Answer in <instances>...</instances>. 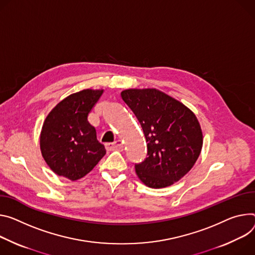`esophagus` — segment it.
I'll use <instances>...</instances> for the list:
<instances>
[{
    "label": "esophagus",
    "instance_id": "esophagus-1",
    "mask_svg": "<svg viewBox=\"0 0 255 255\" xmlns=\"http://www.w3.org/2000/svg\"><path fill=\"white\" fill-rule=\"evenodd\" d=\"M106 147L108 150H123L124 145L121 140H118L114 143H107Z\"/></svg>",
    "mask_w": 255,
    "mask_h": 255
}]
</instances>
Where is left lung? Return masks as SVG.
<instances>
[{
	"instance_id": "1",
	"label": "left lung",
	"mask_w": 255,
	"mask_h": 255,
	"mask_svg": "<svg viewBox=\"0 0 255 255\" xmlns=\"http://www.w3.org/2000/svg\"><path fill=\"white\" fill-rule=\"evenodd\" d=\"M121 97L139 121L147 157L135 172L147 187L171 186L186 175L200 154L203 135L195 114L155 88H130Z\"/></svg>"
}]
</instances>
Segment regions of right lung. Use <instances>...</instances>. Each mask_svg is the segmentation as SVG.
Instances as JSON below:
<instances>
[{
  "label": "right lung",
  "mask_w": 255,
  "mask_h": 255,
  "mask_svg": "<svg viewBox=\"0 0 255 255\" xmlns=\"http://www.w3.org/2000/svg\"><path fill=\"white\" fill-rule=\"evenodd\" d=\"M104 89H83L61 101L45 118L39 144L42 157L58 176L76 181L106 154L87 117Z\"/></svg>",
  "instance_id": "right-lung-1"
}]
</instances>
